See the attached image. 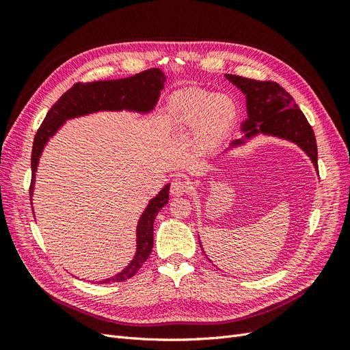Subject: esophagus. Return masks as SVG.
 Returning a JSON list of instances; mask_svg holds the SVG:
<instances>
[{
  "label": "esophagus",
  "instance_id": "obj_1",
  "mask_svg": "<svg viewBox=\"0 0 350 350\" xmlns=\"http://www.w3.org/2000/svg\"><path fill=\"white\" fill-rule=\"evenodd\" d=\"M188 189H189V185L183 178H175L171 183V194L172 196H176V197L184 196L188 193Z\"/></svg>",
  "mask_w": 350,
  "mask_h": 350
}]
</instances>
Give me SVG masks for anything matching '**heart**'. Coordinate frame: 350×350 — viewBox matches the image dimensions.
Masks as SVG:
<instances>
[{"label":"heart","mask_w":350,"mask_h":350,"mask_svg":"<svg viewBox=\"0 0 350 350\" xmlns=\"http://www.w3.org/2000/svg\"><path fill=\"white\" fill-rule=\"evenodd\" d=\"M174 109L187 125L200 124V135L206 142L219 139L234 122L237 115L235 103L229 98L200 90L179 94Z\"/></svg>","instance_id":"b5f03b06"}]
</instances>
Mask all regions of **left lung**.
<instances>
[{"instance_id": "1", "label": "left lung", "mask_w": 350, "mask_h": 350, "mask_svg": "<svg viewBox=\"0 0 350 350\" xmlns=\"http://www.w3.org/2000/svg\"><path fill=\"white\" fill-rule=\"evenodd\" d=\"M226 79L245 94L248 112V118L241 126L245 135L243 139L232 142V146H239L243 140L251 139L258 133L276 135L298 144L319 169L317 163L319 153H317V142L311 125L293 98L280 84L276 81L252 80L235 74H226Z\"/></svg>"}]
</instances>
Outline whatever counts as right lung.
<instances>
[{
	"instance_id": "right-lung-1",
	"label": "right lung",
	"mask_w": 350,
	"mask_h": 350,
	"mask_svg": "<svg viewBox=\"0 0 350 350\" xmlns=\"http://www.w3.org/2000/svg\"><path fill=\"white\" fill-rule=\"evenodd\" d=\"M165 76L159 68H150L135 74L129 79L76 83L62 96L52 105L45 120L42 121L33 140L31 149V181L29 193H33L35 172L39 162V156L44 146L54 135L66 120L76 116L88 115L98 111H135L149 112L154 108L159 94L163 89ZM169 200V184L150 200L137 226V252L134 260L121 273L100 283H116L133 278L140 270L144 261L149 258L153 248V224L154 219Z\"/></svg>"
}]
</instances>
